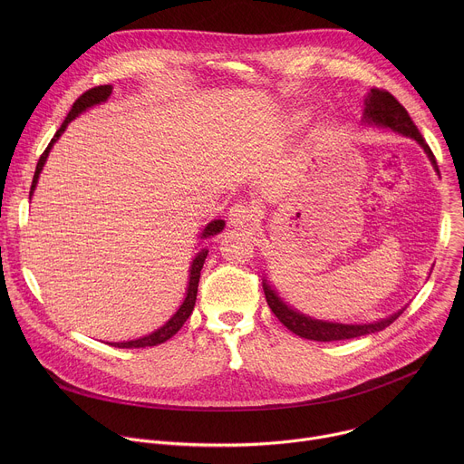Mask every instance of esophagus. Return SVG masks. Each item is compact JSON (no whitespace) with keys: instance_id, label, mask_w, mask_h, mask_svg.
<instances>
[{"instance_id":"esophagus-1","label":"esophagus","mask_w":464,"mask_h":464,"mask_svg":"<svg viewBox=\"0 0 464 464\" xmlns=\"http://www.w3.org/2000/svg\"><path fill=\"white\" fill-rule=\"evenodd\" d=\"M256 220V208L247 202H238L229 209V224L235 227H247Z\"/></svg>"}]
</instances>
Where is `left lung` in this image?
Segmentation results:
<instances>
[{
	"label": "left lung",
	"instance_id": "1",
	"mask_svg": "<svg viewBox=\"0 0 464 464\" xmlns=\"http://www.w3.org/2000/svg\"><path fill=\"white\" fill-rule=\"evenodd\" d=\"M365 110H363V122L372 124V126H382V128H389L396 134L406 136L410 140H415L426 152V156L430 158L433 169L439 174V167L435 161V156L431 152V149L428 147V143L424 141L422 134L419 131V128L415 126V122L411 121L408 110L396 101L389 92L383 90H376L372 88L367 97H365ZM262 288H264V295H266V301L272 308V312L277 315V319L288 328L292 330L294 334H297L299 338L304 340H314V342H340V340H353V338H360V336H367V334H374L383 330L385 326H389L394 319H399V315L406 310H399L391 314L385 319L380 321H372V323H362V324H345V323H334V321H323V319H314L292 306H288L279 294L276 292V288H272L268 285V281H262Z\"/></svg>",
	"mask_w": 464,
	"mask_h": 464
}]
</instances>
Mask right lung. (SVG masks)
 <instances>
[{
	"label": "right lung",
	"mask_w": 464,
	"mask_h": 464,
	"mask_svg": "<svg viewBox=\"0 0 464 464\" xmlns=\"http://www.w3.org/2000/svg\"><path fill=\"white\" fill-rule=\"evenodd\" d=\"M111 90H113V88H111L110 84H106V86H97V88H92V90H88L86 93H82V95L73 102V106H72L68 117L63 119L62 126L56 130L54 138L51 140V143L47 145V149L44 150V154H42L40 160H38V165H36V170H34V178H33V185H31L29 198L33 196V192H34V188H36L40 172H42V169H44V165H45V161H47V156H49L53 145H54V143L58 141V138L63 134V130L68 128V124H70L75 117H79L82 111H86L88 108L108 101V97L111 95ZM224 226H226L224 220H213V222H209V224L206 226V229L202 231L200 238L206 240V238H211V237L218 235V233L224 229ZM208 253H209L208 247H204V249L198 251L196 256L192 258L190 270H188V285H187L185 299H183L181 306L176 310V314H174L163 326H160L158 330H154V333H150L149 336H143V338H138V340H130V342L108 343V345L119 347V349H140V347H154V345H160V343H165L167 340H170V338L178 333V330L183 326V323L188 319V315H190L192 310H194L196 294H198V281H200V272H202V268H204V262H206V258H208Z\"/></svg>",
	"instance_id": "obj_1"
}]
</instances>
